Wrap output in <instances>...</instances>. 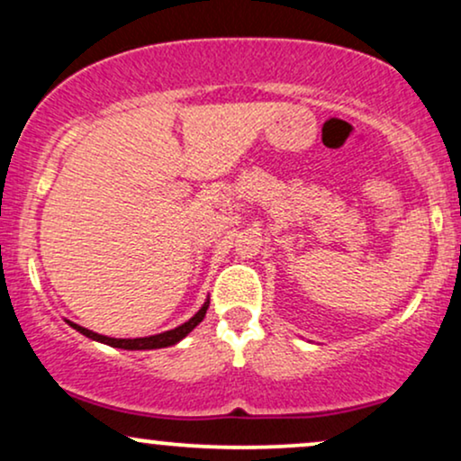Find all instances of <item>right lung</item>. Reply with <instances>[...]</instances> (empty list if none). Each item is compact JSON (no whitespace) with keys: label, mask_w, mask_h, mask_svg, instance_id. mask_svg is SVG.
I'll return each instance as SVG.
<instances>
[{"label":"right lung","mask_w":461,"mask_h":461,"mask_svg":"<svg viewBox=\"0 0 461 461\" xmlns=\"http://www.w3.org/2000/svg\"><path fill=\"white\" fill-rule=\"evenodd\" d=\"M208 305H210V301H205L203 308H201L197 314L193 316V319H190L188 322H184V325L176 327V330L158 333V336H149V338H108V336H102V333H95L91 330H86V327H79L71 321H68V325H71L73 330H77L79 333H84L86 338H93V340L104 342V345H110V347H119V348H162V347L176 345V342L182 340V338H186L188 333L193 331L201 321H203L205 312H208Z\"/></svg>","instance_id":"add662e5"}]
</instances>
